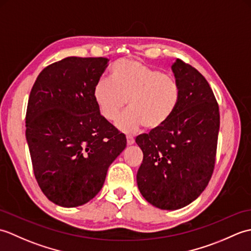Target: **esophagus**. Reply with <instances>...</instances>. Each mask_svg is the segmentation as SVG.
<instances>
[{"label": "esophagus", "mask_w": 251, "mask_h": 251, "mask_svg": "<svg viewBox=\"0 0 251 251\" xmlns=\"http://www.w3.org/2000/svg\"><path fill=\"white\" fill-rule=\"evenodd\" d=\"M126 139H127V145H128V146L134 145V142H135V138L134 137H132V136H127Z\"/></svg>", "instance_id": "1"}]
</instances>
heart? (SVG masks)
<instances>
[{"label": "heart", "mask_w": 251, "mask_h": 251, "mask_svg": "<svg viewBox=\"0 0 251 251\" xmlns=\"http://www.w3.org/2000/svg\"><path fill=\"white\" fill-rule=\"evenodd\" d=\"M93 96L100 114L113 122L126 108L129 110L116 123L124 132H135L145 126L149 130L161 128L177 110L181 89L173 75L161 73L135 59L113 63L110 81L99 79Z\"/></svg>", "instance_id": "1"}]
</instances>
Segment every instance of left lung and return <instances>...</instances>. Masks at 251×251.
<instances>
[{
	"mask_svg": "<svg viewBox=\"0 0 251 251\" xmlns=\"http://www.w3.org/2000/svg\"><path fill=\"white\" fill-rule=\"evenodd\" d=\"M181 98L166 124L137 136L143 152L137 184L145 199L165 210L180 209L195 201L214 173L219 105L206 78L177 59L172 66Z\"/></svg>",
	"mask_w": 251,
	"mask_h": 251,
	"instance_id": "obj_1",
	"label": "left lung"
}]
</instances>
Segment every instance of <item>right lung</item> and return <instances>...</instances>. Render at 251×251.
<instances>
[{"label": "right lung", "mask_w": 251, "mask_h": 251, "mask_svg": "<svg viewBox=\"0 0 251 251\" xmlns=\"http://www.w3.org/2000/svg\"><path fill=\"white\" fill-rule=\"evenodd\" d=\"M108 61L67 57L47 66L31 89L25 138L37 183L56 205L94 199L126 148L125 135L100 114L93 96Z\"/></svg>", "instance_id": "add662e5"}]
</instances>
